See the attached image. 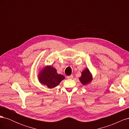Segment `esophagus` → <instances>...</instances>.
Wrapping results in <instances>:
<instances>
[{"mask_svg":"<svg viewBox=\"0 0 129 129\" xmlns=\"http://www.w3.org/2000/svg\"><path fill=\"white\" fill-rule=\"evenodd\" d=\"M67 78L68 79H73V75H71L70 76H67Z\"/></svg>","mask_w":129,"mask_h":129,"instance_id":"obj_1","label":"esophagus"}]
</instances>
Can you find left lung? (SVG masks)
<instances>
[{"instance_id":"obj_1","label":"left lung","mask_w":129,"mask_h":129,"mask_svg":"<svg viewBox=\"0 0 129 129\" xmlns=\"http://www.w3.org/2000/svg\"><path fill=\"white\" fill-rule=\"evenodd\" d=\"M93 80L92 75L88 68H85L81 72V76L79 77V80L83 85H87L90 83Z\"/></svg>"}]
</instances>
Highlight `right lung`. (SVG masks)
<instances>
[{
    "label": "right lung",
    "mask_w": 129,
    "mask_h": 129,
    "mask_svg": "<svg viewBox=\"0 0 129 129\" xmlns=\"http://www.w3.org/2000/svg\"><path fill=\"white\" fill-rule=\"evenodd\" d=\"M38 76L40 82L49 89L57 86L62 80L65 79L63 75L58 74L56 69L50 65L43 67L39 71Z\"/></svg>",
    "instance_id": "obj_1"
}]
</instances>
